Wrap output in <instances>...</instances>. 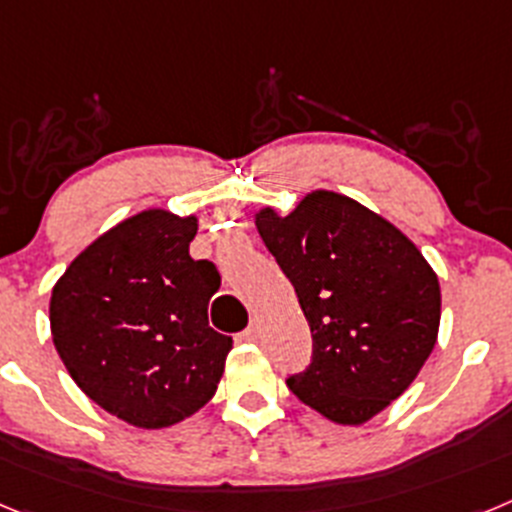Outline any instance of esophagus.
Returning a JSON list of instances; mask_svg holds the SVG:
<instances>
[{
	"label": "esophagus",
	"instance_id": "esophagus-1",
	"mask_svg": "<svg viewBox=\"0 0 512 512\" xmlns=\"http://www.w3.org/2000/svg\"><path fill=\"white\" fill-rule=\"evenodd\" d=\"M241 338L243 341H256V338H259V323L248 325V328L241 333Z\"/></svg>",
	"mask_w": 512,
	"mask_h": 512
}]
</instances>
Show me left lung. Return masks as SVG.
I'll return each instance as SVG.
<instances>
[{"label":"left lung","mask_w":512,"mask_h":512,"mask_svg":"<svg viewBox=\"0 0 512 512\" xmlns=\"http://www.w3.org/2000/svg\"><path fill=\"white\" fill-rule=\"evenodd\" d=\"M312 333V361L289 390L333 423L361 425L408 390L436 346L441 287L408 235L336 192L289 215H256Z\"/></svg>","instance_id":"1"}]
</instances>
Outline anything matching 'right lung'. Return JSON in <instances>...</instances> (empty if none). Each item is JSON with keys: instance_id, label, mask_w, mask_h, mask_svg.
Here are the masks:
<instances>
[{"instance_id": "1", "label": "right lung", "mask_w": 512, "mask_h": 512, "mask_svg": "<svg viewBox=\"0 0 512 512\" xmlns=\"http://www.w3.org/2000/svg\"><path fill=\"white\" fill-rule=\"evenodd\" d=\"M194 235V215L138 212L53 287L51 333L71 379L135 428H166L207 405L233 348L207 320L220 274L189 256Z\"/></svg>"}]
</instances>
